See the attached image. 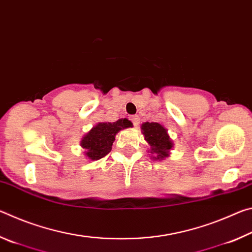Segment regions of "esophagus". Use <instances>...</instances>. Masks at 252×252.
Segmentation results:
<instances>
[{
	"label": "esophagus",
	"instance_id": "1",
	"mask_svg": "<svg viewBox=\"0 0 252 252\" xmlns=\"http://www.w3.org/2000/svg\"><path fill=\"white\" fill-rule=\"evenodd\" d=\"M130 120L132 121V123H133L134 126H139V123H140V118H139V117L132 116V117L130 118Z\"/></svg>",
	"mask_w": 252,
	"mask_h": 252
}]
</instances>
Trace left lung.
<instances>
[{
  "mask_svg": "<svg viewBox=\"0 0 252 252\" xmlns=\"http://www.w3.org/2000/svg\"><path fill=\"white\" fill-rule=\"evenodd\" d=\"M144 139L150 144L151 153L156 155L155 159L163 160L169 156V151L173 147L167 133V129L157 122H146L142 125Z\"/></svg>",
  "mask_w": 252,
  "mask_h": 252,
  "instance_id": "obj_1",
  "label": "left lung"
}]
</instances>
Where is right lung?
<instances>
[{
	"mask_svg": "<svg viewBox=\"0 0 252 252\" xmlns=\"http://www.w3.org/2000/svg\"><path fill=\"white\" fill-rule=\"evenodd\" d=\"M132 126L127 119H120L116 122H101L83 136L81 146L85 149V155L91 160H100L111 151L114 136L119 131Z\"/></svg>",
	"mask_w": 252,
	"mask_h": 252,
	"instance_id": "obj_1",
	"label": "right lung"
}]
</instances>
